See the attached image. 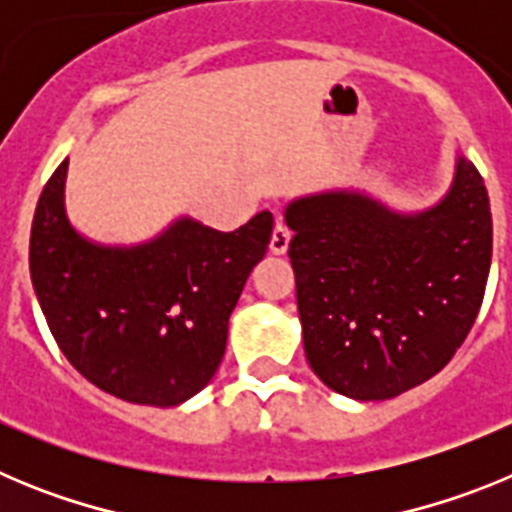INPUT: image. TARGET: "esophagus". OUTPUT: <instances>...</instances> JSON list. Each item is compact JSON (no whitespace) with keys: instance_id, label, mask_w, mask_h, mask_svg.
<instances>
[{"instance_id":"esophagus-1","label":"esophagus","mask_w":512,"mask_h":512,"mask_svg":"<svg viewBox=\"0 0 512 512\" xmlns=\"http://www.w3.org/2000/svg\"><path fill=\"white\" fill-rule=\"evenodd\" d=\"M289 241H292V233H289V228L287 225L277 223V228H274V233H271V241H269L271 253H277V256L287 253Z\"/></svg>"}]
</instances>
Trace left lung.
<instances>
[{"label":"left lung","mask_w":512,"mask_h":512,"mask_svg":"<svg viewBox=\"0 0 512 512\" xmlns=\"http://www.w3.org/2000/svg\"><path fill=\"white\" fill-rule=\"evenodd\" d=\"M284 223L305 356L325 387L390 400L449 364L492 261L490 197L469 158L456 156L449 192L425 210L328 189L289 202Z\"/></svg>","instance_id":"obj_1"}]
</instances>
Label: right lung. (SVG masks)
I'll use <instances>...</instances> for the list:
<instances>
[{
	"label": "right lung",
	"instance_id": "add662e5",
	"mask_svg": "<svg viewBox=\"0 0 512 512\" xmlns=\"http://www.w3.org/2000/svg\"><path fill=\"white\" fill-rule=\"evenodd\" d=\"M69 158L30 230V279L48 328L79 374L125 402L174 408L215 377L228 320L264 259L274 217L220 233L182 215L151 241L104 246L66 215Z\"/></svg>",
	"mask_w": 512,
	"mask_h": 512
}]
</instances>
